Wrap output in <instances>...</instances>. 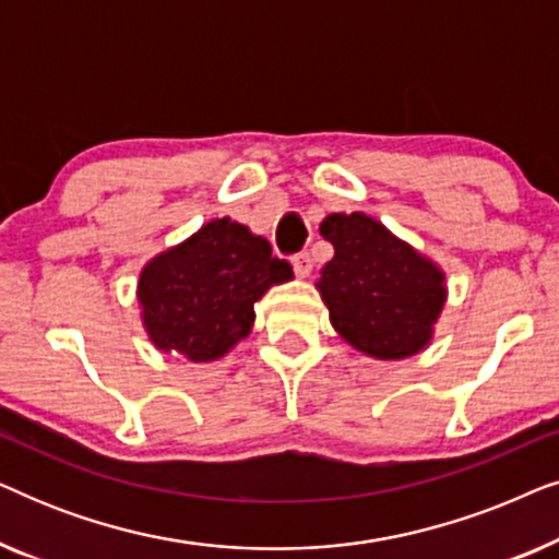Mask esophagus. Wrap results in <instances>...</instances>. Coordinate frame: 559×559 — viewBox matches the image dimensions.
<instances>
[{
    "mask_svg": "<svg viewBox=\"0 0 559 559\" xmlns=\"http://www.w3.org/2000/svg\"><path fill=\"white\" fill-rule=\"evenodd\" d=\"M293 270H295L297 277H310V272H312V259H310L308 251H302V254H295V257H293Z\"/></svg>",
    "mask_w": 559,
    "mask_h": 559,
    "instance_id": "1",
    "label": "esophagus"
}]
</instances>
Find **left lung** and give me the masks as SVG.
I'll return each instance as SVG.
<instances>
[{"label": "left lung", "instance_id": "8db88e82", "mask_svg": "<svg viewBox=\"0 0 559 559\" xmlns=\"http://www.w3.org/2000/svg\"><path fill=\"white\" fill-rule=\"evenodd\" d=\"M320 236L335 249L316 282L335 333L379 361L430 346L448 300L445 272L366 213H331Z\"/></svg>", "mask_w": 559, "mask_h": 559}]
</instances>
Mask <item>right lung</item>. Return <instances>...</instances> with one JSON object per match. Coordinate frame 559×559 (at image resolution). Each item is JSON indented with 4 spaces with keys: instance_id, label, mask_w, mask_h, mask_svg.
<instances>
[{
    "instance_id": "obj_1",
    "label": "right lung",
    "mask_w": 559,
    "mask_h": 559,
    "mask_svg": "<svg viewBox=\"0 0 559 559\" xmlns=\"http://www.w3.org/2000/svg\"><path fill=\"white\" fill-rule=\"evenodd\" d=\"M293 277L264 236L228 216L213 218L144 264L136 282L142 325L157 350L218 361L251 333L254 302Z\"/></svg>"
}]
</instances>
